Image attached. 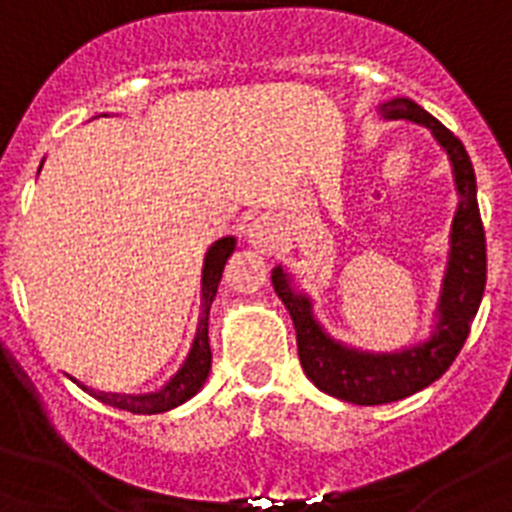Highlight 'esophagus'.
<instances>
[{
	"instance_id": "1",
	"label": "esophagus",
	"mask_w": 512,
	"mask_h": 512,
	"mask_svg": "<svg viewBox=\"0 0 512 512\" xmlns=\"http://www.w3.org/2000/svg\"><path fill=\"white\" fill-rule=\"evenodd\" d=\"M248 235V243H251L253 248H259L261 253H271L274 248H277V241H279V233L277 228H274V223H269V220H253L251 225H248L246 230Z\"/></svg>"
}]
</instances>
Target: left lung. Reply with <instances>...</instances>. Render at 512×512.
<instances>
[{"mask_svg": "<svg viewBox=\"0 0 512 512\" xmlns=\"http://www.w3.org/2000/svg\"><path fill=\"white\" fill-rule=\"evenodd\" d=\"M384 120H408L431 130L446 151L454 171L459 205L449 238V261L443 271L441 295L433 312V330L425 341L397 351H361L336 341L312 312V300L295 287L282 266L271 271V282L282 297L297 330L300 364L318 390L354 405H384L410 397L436 382L469 336V320L477 315L487 282L485 228L477 205V179L461 140L433 115L408 97L379 104Z\"/></svg>", "mask_w": 512, "mask_h": 512, "instance_id": "left-lung-1", "label": "left lung"}]
</instances>
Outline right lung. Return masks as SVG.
I'll return each instance as SVG.
<instances>
[{"instance_id": "1", "label": "right lung", "mask_w": 512, "mask_h": 512, "mask_svg": "<svg viewBox=\"0 0 512 512\" xmlns=\"http://www.w3.org/2000/svg\"><path fill=\"white\" fill-rule=\"evenodd\" d=\"M43 166V164H40ZM235 251V238L225 235L220 241L212 243L205 253V266H202V302H200V320H197V333H194L192 348H189L187 359L179 366V372L169 379V382L156 392H146V395H125V392H89L97 397L99 402L110 405V408L128 410L135 415H156L174 410L176 405L192 400L197 392L202 390L207 374L212 366V351H210V336H207V320H210V305L217 295V284L223 279V269L228 259ZM76 382V379H74ZM79 384V382H76Z\"/></svg>"}]
</instances>
